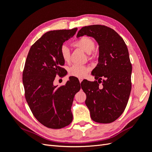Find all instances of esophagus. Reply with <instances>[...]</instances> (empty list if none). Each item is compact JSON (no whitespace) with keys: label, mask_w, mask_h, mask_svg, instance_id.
I'll return each mask as SVG.
<instances>
[{"label":"esophagus","mask_w":152,"mask_h":152,"mask_svg":"<svg viewBox=\"0 0 152 152\" xmlns=\"http://www.w3.org/2000/svg\"><path fill=\"white\" fill-rule=\"evenodd\" d=\"M79 82H80V83H81V82L82 81V80H83V79H82V78H79Z\"/></svg>","instance_id":"obj_1"}]
</instances>
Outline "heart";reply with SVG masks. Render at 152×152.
Returning a JSON list of instances; mask_svg holds the SVG:
<instances>
[{
	"label": "heart",
	"mask_w": 152,
	"mask_h": 152,
	"mask_svg": "<svg viewBox=\"0 0 152 152\" xmlns=\"http://www.w3.org/2000/svg\"><path fill=\"white\" fill-rule=\"evenodd\" d=\"M73 45L75 48L83 50L89 55V58L93 57V54L91 53L95 48L94 41L89 37H82L73 43ZM61 56L65 62H68L70 59V49L66 45H63L60 49ZM89 68L84 65H73L69 69V74L78 78L84 77L89 72Z\"/></svg>",
	"instance_id": "b5f03b06"
}]
</instances>
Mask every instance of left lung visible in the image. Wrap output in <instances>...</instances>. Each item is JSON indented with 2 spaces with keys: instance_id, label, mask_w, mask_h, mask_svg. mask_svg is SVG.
I'll return each instance as SVG.
<instances>
[{
  "instance_id": "1",
  "label": "left lung",
  "mask_w": 152,
  "mask_h": 152,
  "mask_svg": "<svg viewBox=\"0 0 152 152\" xmlns=\"http://www.w3.org/2000/svg\"><path fill=\"white\" fill-rule=\"evenodd\" d=\"M84 35L93 37L99 45L98 63L92 71L96 80L81 83L86 94L85 103L92 120L111 123L124 112L131 93L132 65L128 49L115 31L104 25L82 27L77 37Z\"/></svg>"
}]
</instances>
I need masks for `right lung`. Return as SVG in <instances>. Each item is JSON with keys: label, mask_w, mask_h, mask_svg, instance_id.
Here are the masks:
<instances>
[{"label": "right lung", "mask_w": 152, "mask_h": 152, "mask_svg": "<svg viewBox=\"0 0 152 152\" xmlns=\"http://www.w3.org/2000/svg\"><path fill=\"white\" fill-rule=\"evenodd\" d=\"M77 28L49 31L31 45L23 72L25 98L34 117L44 126L61 129L73 120L72 105L80 89L79 81L70 77L65 86L54 85L56 75L65 72L60 49Z\"/></svg>", "instance_id": "add662e5"}]
</instances>
